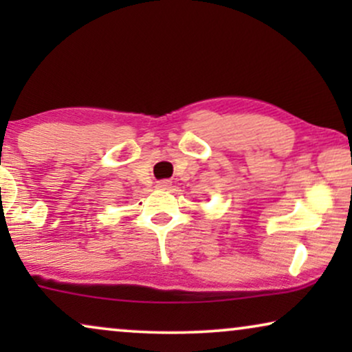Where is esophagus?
Wrapping results in <instances>:
<instances>
[{
  "label": "esophagus",
  "instance_id": "34e87169",
  "mask_svg": "<svg viewBox=\"0 0 352 352\" xmlns=\"http://www.w3.org/2000/svg\"><path fill=\"white\" fill-rule=\"evenodd\" d=\"M157 187H158V189H168V187H170V181L157 182Z\"/></svg>",
  "mask_w": 352,
  "mask_h": 352
}]
</instances>
